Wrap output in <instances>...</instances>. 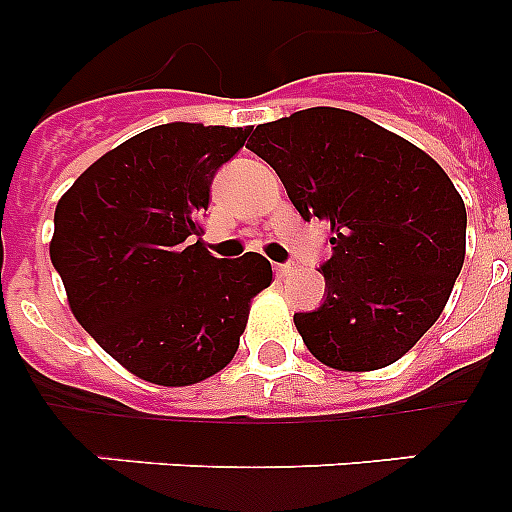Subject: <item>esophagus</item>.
<instances>
[{
  "label": "esophagus",
  "instance_id": "esophagus-1",
  "mask_svg": "<svg viewBox=\"0 0 512 512\" xmlns=\"http://www.w3.org/2000/svg\"><path fill=\"white\" fill-rule=\"evenodd\" d=\"M274 271H277V277H289V274H295V266H292V264H274Z\"/></svg>",
  "mask_w": 512,
  "mask_h": 512
}]
</instances>
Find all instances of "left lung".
<instances>
[{
    "mask_svg": "<svg viewBox=\"0 0 512 512\" xmlns=\"http://www.w3.org/2000/svg\"><path fill=\"white\" fill-rule=\"evenodd\" d=\"M277 171L302 220L328 225L323 305L295 312L310 354L341 372L395 364L449 302L467 210L446 171L348 110L310 107L246 143Z\"/></svg>",
    "mask_w": 512,
    "mask_h": 512,
    "instance_id": "8db88e82",
    "label": "left lung"
}]
</instances>
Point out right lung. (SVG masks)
I'll return each instance as SVG.
<instances>
[{"mask_svg":"<svg viewBox=\"0 0 512 512\" xmlns=\"http://www.w3.org/2000/svg\"><path fill=\"white\" fill-rule=\"evenodd\" d=\"M248 133L156 125L104 153L58 200L51 261L71 312L146 382L184 387L228 366L248 305L271 284L261 253L215 259L194 241L212 179Z\"/></svg>","mask_w":512,"mask_h":512,"instance_id":"add662e5","label":"right lung"}]
</instances>
